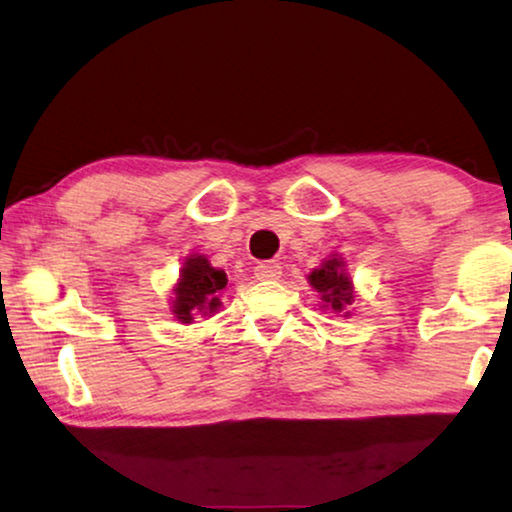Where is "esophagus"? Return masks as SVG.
Wrapping results in <instances>:
<instances>
[{"mask_svg":"<svg viewBox=\"0 0 512 512\" xmlns=\"http://www.w3.org/2000/svg\"><path fill=\"white\" fill-rule=\"evenodd\" d=\"M256 279H261V282H272V279H279L282 275V265L275 263V261H263L256 265Z\"/></svg>","mask_w":512,"mask_h":512,"instance_id":"esophagus-1","label":"esophagus"}]
</instances>
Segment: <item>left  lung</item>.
Returning <instances> with one entry per match:
<instances>
[{"mask_svg": "<svg viewBox=\"0 0 512 512\" xmlns=\"http://www.w3.org/2000/svg\"><path fill=\"white\" fill-rule=\"evenodd\" d=\"M307 282H310L312 289L319 293L321 307L338 314L342 312V317H349V314H352L349 307L354 303L356 291L352 277L347 275L345 258L340 254H331L324 258L319 268H314L310 275H307Z\"/></svg>", "mask_w": 512, "mask_h": 512, "instance_id": "1", "label": "left lung"}]
</instances>
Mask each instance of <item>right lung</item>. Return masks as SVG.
<instances>
[{"label":"right lung","instance_id":"right-lung-1","mask_svg":"<svg viewBox=\"0 0 512 512\" xmlns=\"http://www.w3.org/2000/svg\"><path fill=\"white\" fill-rule=\"evenodd\" d=\"M228 289V275L214 268L202 254H188L172 286L170 312L179 324H193V319L212 317L221 307V293Z\"/></svg>","mask_w":512,"mask_h":512}]
</instances>
